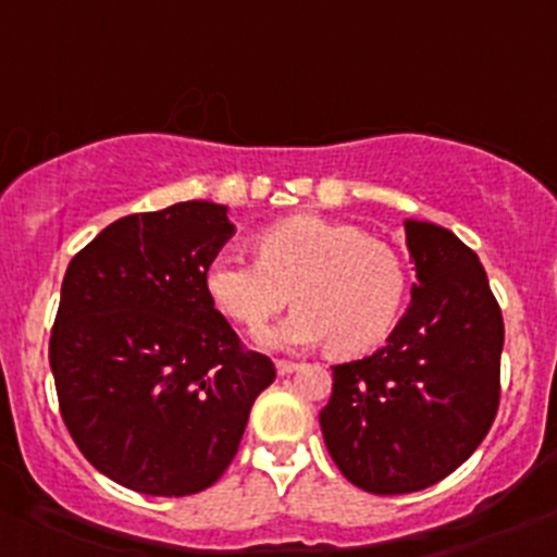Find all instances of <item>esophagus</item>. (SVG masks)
I'll list each match as a JSON object with an SVG mask.
<instances>
[{
    "mask_svg": "<svg viewBox=\"0 0 557 557\" xmlns=\"http://www.w3.org/2000/svg\"><path fill=\"white\" fill-rule=\"evenodd\" d=\"M277 372L280 374H294V372H299V363H296V361H277Z\"/></svg>",
    "mask_w": 557,
    "mask_h": 557,
    "instance_id": "1",
    "label": "esophagus"
}]
</instances>
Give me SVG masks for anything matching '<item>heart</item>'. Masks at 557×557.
I'll return each mask as SVG.
<instances>
[{"label": "heart", "mask_w": 557, "mask_h": 557, "mask_svg": "<svg viewBox=\"0 0 557 557\" xmlns=\"http://www.w3.org/2000/svg\"><path fill=\"white\" fill-rule=\"evenodd\" d=\"M256 261L215 258L205 272L212 305L256 331L290 301L296 310L258 334L272 350L323 345L356 356L380 345L407 299V263L393 245L350 223L290 215L252 237Z\"/></svg>", "instance_id": "b5f03b06"}]
</instances>
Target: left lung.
<instances>
[{"label": "left lung", "mask_w": 557, "mask_h": 557, "mask_svg": "<svg viewBox=\"0 0 557 557\" xmlns=\"http://www.w3.org/2000/svg\"><path fill=\"white\" fill-rule=\"evenodd\" d=\"M412 301L385 347L334 369L320 409L331 458L377 496L423 491L453 474L498 409L504 320L480 258L447 228L404 221Z\"/></svg>", "instance_id": "obj_1"}]
</instances>
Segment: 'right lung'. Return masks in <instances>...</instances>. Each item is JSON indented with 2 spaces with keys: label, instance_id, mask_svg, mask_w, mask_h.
I'll return each instance as SVG.
<instances>
[{
  "label": "right lung",
  "instance_id": "add662e5",
  "mask_svg": "<svg viewBox=\"0 0 557 557\" xmlns=\"http://www.w3.org/2000/svg\"><path fill=\"white\" fill-rule=\"evenodd\" d=\"M228 207L177 201L110 223L70 261L50 334L61 418L94 469L145 496L210 487L274 363L205 290Z\"/></svg>",
  "mask_w": 557,
  "mask_h": 557
}]
</instances>
